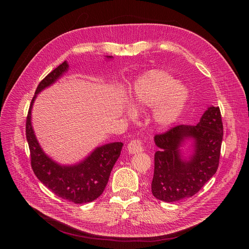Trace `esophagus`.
<instances>
[{
    "instance_id": "1",
    "label": "esophagus",
    "mask_w": 249,
    "mask_h": 249,
    "mask_svg": "<svg viewBox=\"0 0 249 249\" xmlns=\"http://www.w3.org/2000/svg\"><path fill=\"white\" fill-rule=\"evenodd\" d=\"M144 151V147H143V143H142L141 140L135 139L132 140L130 143L128 144V152L129 154H138Z\"/></svg>"
}]
</instances>
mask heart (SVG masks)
<instances>
[{
    "label": "heart",
    "instance_id": "heart-1",
    "mask_svg": "<svg viewBox=\"0 0 249 249\" xmlns=\"http://www.w3.org/2000/svg\"><path fill=\"white\" fill-rule=\"evenodd\" d=\"M128 99L130 107L136 112L153 106L152 122L159 128H165L183 112L188 90L164 71L151 70L135 80Z\"/></svg>",
    "mask_w": 249,
    "mask_h": 249
}]
</instances>
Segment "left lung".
I'll use <instances>...</instances> for the list:
<instances>
[{
  "label": "left lung",
  "mask_w": 249,
  "mask_h": 249,
  "mask_svg": "<svg viewBox=\"0 0 249 249\" xmlns=\"http://www.w3.org/2000/svg\"><path fill=\"white\" fill-rule=\"evenodd\" d=\"M223 131L220 108L210 106L197 125L156 135L153 195L169 203L195 195L218 169ZM187 140L193 141L188 155L182 151Z\"/></svg>",
  "instance_id": "left-lung-1"
}]
</instances>
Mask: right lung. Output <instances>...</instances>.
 Wrapping results in <instances>:
<instances>
[{"mask_svg": "<svg viewBox=\"0 0 249 249\" xmlns=\"http://www.w3.org/2000/svg\"><path fill=\"white\" fill-rule=\"evenodd\" d=\"M111 58L112 56H106V59ZM68 69V62L64 61L39 83L26 118V139L31 167L37 178L62 199L75 204H84L92 202L102 194L120 156L123 143L115 142L97 147L84 160L71 165L60 164L44 153L32 128L31 109L37 94L56 83Z\"/></svg>", "mask_w": 249, "mask_h": 249, "instance_id": "obj_1", "label": "right lung"}]
</instances>
